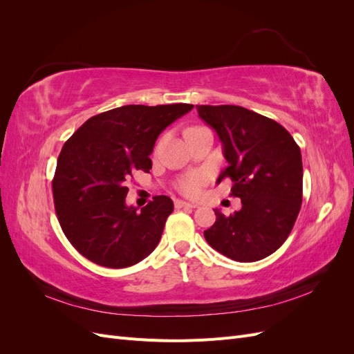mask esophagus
I'll return each mask as SVG.
<instances>
[{"label":"esophagus","mask_w":354,"mask_h":354,"mask_svg":"<svg viewBox=\"0 0 354 354\" xmlns=\"http://www.w3.org/2000/svg\"><path fill=\"white\" fill-rule=\"evenodd\" d=\"M174 205H176V208H198V203L180 201V199H177V201L174 202Z\"/></svg>","instance_id":"34e87169"}]
</instances>
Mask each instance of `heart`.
Listing matches in <instances>:
<instances>
[{"label": "heart", "instance_id": "heart-1", "mask_svg": "<svg viewBox=\"0 0 354 354\" xmlns=\"http://www.w3.org/2000/svg\"><path fill=\"white\" fill-rule=\"evenodd\" d=\"M208 181V176L205 173H192L189 176H186L185 178H181L178 181V190L181 192L183 195L187 196H198L201 194V190Z\"/></svg>", "mask_w": 354, "mask_h": 354}]
</instances>
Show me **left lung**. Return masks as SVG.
I'll list each match as a JSON object with an SVG mask.
<instances>
[{"label":"left lung","mask_w":354,"mask_h":354,"mask_svg":"<svg viewBox=\"0 0 354 354\" xmlns=\"http://www.w3.org/2000/svg\"><path fill=\"white\" fill-rule=\"evenodd\" d=\"M201 120L216 130L229 167L232 195L242 208L230 216L218 209L203 232L220 254L241 263L266 259L286 241L303 202L301 152L292 136L270 118L242 108L196 106Z\"/></svg>","instance_id":"left-lung-1"}]
</instances>
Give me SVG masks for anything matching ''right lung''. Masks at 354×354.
<instances>
[{"instance_id":"add662e5","label":"right lung","mask_w":354,"mask_h":354,"mask_svg":"<svg viewBox=\"0 0 354 354\" xmlns=\"http://www.w3.org/2000/svg\"><path fill=\"white\" fill-rule=\"evenodd\" d=\"M194 104H127L91 116L63 145L53 198L63 233L85 259L124 269L151 254L174 209L153 196L140 211L127 207V181L149 173L158 136Z\"/></svg>"}]
</instances>
